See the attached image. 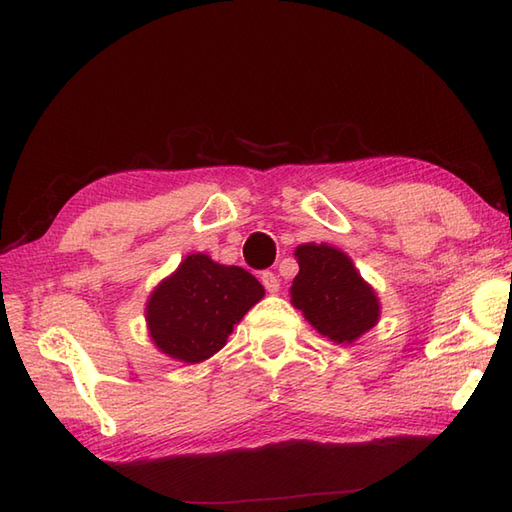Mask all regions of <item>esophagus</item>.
<instances>
[{
  "mask_svg": "<svg viewBox=\"0 0 512 512\" xmlns=\"http://www.w3.org/2000/svg\"><path fill=\"white\" fill-rule=\"evenodd\" d=\"M261 283H264V288H266V292H270V294H277L279 292V277L275 275V272H261Z\"/></svg>",
  "mask_w": 512,
  "mask_h": 512,
  "instance_id": "34e87169",
  "label": "esophagus"
}]
</instances>
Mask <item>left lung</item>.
<instances>
[{
  "label": "left lung",
  "mask_w": 512,
  "mask_h": 512,
  "mask_svg": "<svg viewBox=\"0 0 512 512\" xmlns=\"http://www.w3.org/2000/svg\"><path fill=\"white\" fill-rule=\"evenodd\" d=\"M299 275L290 296L320 336L336 344H353L373 329L382 314L379 296L355 268L353 259L329 244L296 246Z\"/></svg>",
  "instance_id": "left-lung-1"
}]
</instances>
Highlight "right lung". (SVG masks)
<instances>
[{
  "instance_id": "right-lung-1",
  "label": "right lung",
  "mask_w": 512,
  "mask_h": 512,
  "mask_svg": "<svg viewBox=\"0 0 512 512\" xmlns=\"http://www.w3.org/2000/svg\"><path fill=\"white\" fill-rule=\"evenodd\" d=\"M264 285L240 266H224L205 253L187 255L148 296V336L161 353L198 364L218 353Z\"/></svg>"
}]
</instances>
